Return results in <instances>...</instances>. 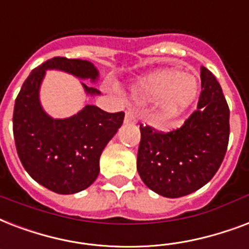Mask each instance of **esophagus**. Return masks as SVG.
I'll return each mask as SVG.
<instances>
[{
  "label": "esophagus",
  "instance_id": "34e87169",
  "mask_svg": "<svg viewBox=\"0 0 249 249\" xmlns=\"http://www.w3.org/2000/svg\"><path fill=\"white\" fill-rule=\"evenodd\" d=\"M124 123L127 124H134L136 123V115H135L134 111H126V115H124Z\"/></svg>",
  "mask_w": 249,
  "mask_h": 249
}]
</instances>
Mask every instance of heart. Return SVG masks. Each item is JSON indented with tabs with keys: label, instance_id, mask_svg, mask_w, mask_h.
<instances>
[{
	"label": "heart",
	"instance_id": "1",
	"mask_svg": "<svg viewBox=\"0 0 249 249\" xmlns=\"http://www.w3.org/2000/svg\"><path fill=\"white\" fill-rule=\"evenodd\" d=\"M131 93L139 103L157 101L163 121L178 118L196 101L198 80L194 74L179 69H163L142 76L132 84Z\"/></svg>",
	"mask_w": 249,
	"mask_h": 249
}]
</instances>
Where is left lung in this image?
I'll list each match as a JSON object with an SVG mask.
<instances>
[{
  "label": "left lung",
  "mask_w": 249,
  "mask_h": 249,
  "mask_svg": "<svg viewBox=\"0 0 249 249\" xmlns=\"http://www.w3.org/2000/svg\"><path fill=\"white\" fill-rule=\"evenodd\" d=\"M201 89L197 110L178 130L162 134L140 126L139 175L165 197H182L205 186L226 153L230 110L219 83L204 66Z\"/></svg>",
  "instance_id": "1"
}]
</instances>
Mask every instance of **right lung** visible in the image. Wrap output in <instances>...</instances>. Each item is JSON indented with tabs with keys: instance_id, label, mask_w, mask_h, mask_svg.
<instances>
[{
	"instance_id": "1",
	"label": "right lung",
	"mask_w": 249,
	"mask_h": 249,
	"mask_svg": "<svg viewBox=\"0 0 249 249\" xmlns=\"http://www.w3.org/2000/svg\"><path fill=\"white\" fill-rule=\"evenodd\" d=\"M48 70H58L82 80H98L93 63L54 57L35 69L15 100L13 131L19 159L26 171L48 190L70 195L86 190L100 173V156L123 123L124 113H107L86 105L69 118H53L40 101ZM88 96L100 90L82 83Z\"/></svg>"
}]
</instances>
